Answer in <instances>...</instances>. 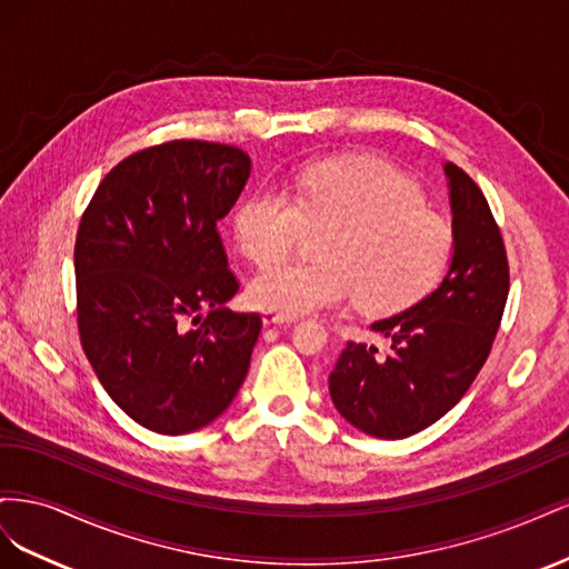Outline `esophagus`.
I'll return each mask as SVG.
<instances>
[{"instance_id":"esophagus-1","label":"esophagus","mask_w":569,"mask_h":569,"mask_svg":"<svg viewBox=\"0 0 569 569\" xmlns=\"http://www.w3.org/2000/svg\"><path fill=\"white\" fill-rule=\"evenodd\" d=\"M289 322H295V318H284V316L272 313V311H266V313H263V325H266V327H272V325H289Z\"/></svg>"}]
</instances>
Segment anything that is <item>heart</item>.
Here are the masks:
<instances>
[{
  "label": "heart",
  "mask_w": 569,
  "mask_h": 569,
  "mask_svg": "<svg viewBox=\"0 0 569 569\" xmlns=\"http://www.w3.org/2000/svg\"><path fill=\"white\" fill-rule=\"evenodd\" d=\"M306 229L321 238L316 264L268 267L249 282L261 311L299 318L356 295L370 313H393L435 289L449 266V222L425 209L422 189L377 159L318 161L297 180L295 199L261 184L239 206L234 234L258 266L281 260Z\"/></svg>",
  "instance_id": "1"
}]
</instances>
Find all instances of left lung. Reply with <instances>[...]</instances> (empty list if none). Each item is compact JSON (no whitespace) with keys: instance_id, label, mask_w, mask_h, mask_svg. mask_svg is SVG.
<instances>
[{"instance_id":"obj_1","label":"left lung","mask_w":569,"mask_h":569,"mask_svg":"<svg viewBox=\"0 0 569 569\" xmlns=\"http://www.w3.org/2000/svg\"><path fill=\"white\" fill-rule=\"evenodd\" d=\"M453 253L439 287L406 311L375 320L377 347L349 341L330 372L339 416L377 439H406L443 418L491 351L508 299L506 247L472 178L443 163Z\"/></svg>"}]
</instances>
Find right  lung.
<instances>
[{
    "mask_svg": "<svg viewBox=\"0 0 569 569\" xmlns=\"http://www.w3.org/2000/svg\"><path fill=\"white\" fill-rule=\"evenodd\" d=\"M249 176L244 149L166 142L120 161L80 220L84 356L116 406L151 432L211 425L249 372L261 318L226 308L239 284L218 234Z\"/></svg>",
    "mask_w": 569,
    "mask_h": 569,
    "instance_id": "add662e5",
    "label": "right lung"
}]
</instances>
